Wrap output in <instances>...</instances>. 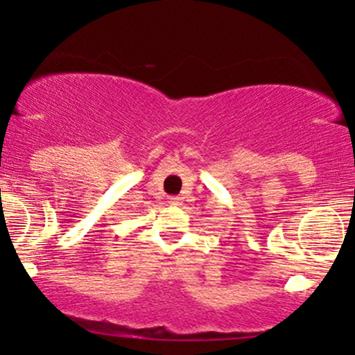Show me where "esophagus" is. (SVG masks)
<instances>
[{"label": "esophagus", "mask_w": 355, "mask_h": 355, "mask_svg": "<svg viewBox=\"0 0 355 355\" xmlns=\"http://www.w3.org/2000/svg\"><path fill=\"white\" fill-rule=\"evenodd\" d=\"M168 203H170V205H180V198H178V197H170L168 198Z\"/></svg>", "instance_id": "esophagus-1"}]
</instances>
